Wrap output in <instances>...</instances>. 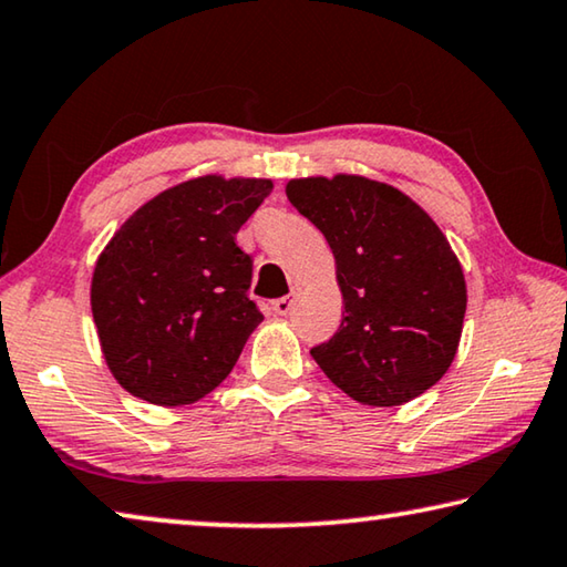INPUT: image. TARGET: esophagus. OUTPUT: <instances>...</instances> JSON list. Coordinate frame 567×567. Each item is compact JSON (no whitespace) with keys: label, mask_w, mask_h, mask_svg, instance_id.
Instances as JSON below:
<instances>
[{"label":"esophagus","mask_w":567,"mask_h":567,"mask_svg":"<svg viewBox=\"0 0 567 567\" xmlns=\"http://www.w3.org/2000/svg\"><path fill=\"white\" fill-rule=\"evenodd\" d=\"M296 296H299V286H296L291 296H281V299H276V301H274V311L281 313V317H286V313H289V311L293 309Z\"/></svg>","instance_id":"esophagus-1"}]
</instances>
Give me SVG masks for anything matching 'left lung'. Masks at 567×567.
<instances>
[{
  "label": "left lung",
  "mask_w": 567,
  "mask_h": 567,
  "mask_svg": "<svg viewBox=\"0 0 567 567\" xmlns=\"http://www.w3.org/2000/svg\"><path fill=\"white\" fill-rule=\"evenodd\" d=\"M286 196L337 258L344 319L311 349L323 374L371 406L437 384L467 309L462 266L437 223L402 190L361 175L291 181Z\"/></svg>",
  "instance_id": "8db88e82"
}]
</instances>
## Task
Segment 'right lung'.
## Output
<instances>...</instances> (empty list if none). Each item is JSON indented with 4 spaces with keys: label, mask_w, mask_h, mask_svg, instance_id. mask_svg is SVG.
Returning a JSON list of instances; mask_svg holds the SVG:
<instances>
[{
    "label": "right lung",
    "mask_w": 567,
    "mask_h": 567,
    "mask_svg": "<svg viewBox=\"0 0 567 567\" xmlns=\"http://www.w3.org/2000/svg\"><path fill=\"white\" fill-rule=\"evenodd\" d=\"M271 181L206 175L137 208L97 258L92 319L117 384L161 406L198 402L230 374L264 313L240 226Z\"/></svg>",
    "instance_id": "add662e5"
}]
</instances>
